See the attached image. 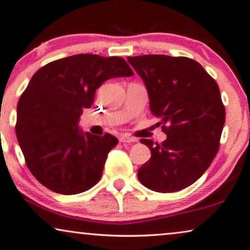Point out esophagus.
<instances>
[{
    "mask_svg": "<svg viewBox=\"0 0 250 250\" xmlns=\"http://www.w3.org/2000/svg\"><path fill=\"white\" fill-rule=\"evenodd\" d=\"M120 142L121 143H134V142H137V139L135 137H131V136L129 135H121L120 136Z\"/></svg>",
    "mask_w": 250,
    "mask_h": 250,
    "instance_id": "34e87169",
    "label": "esophagus"
}]
</instances>
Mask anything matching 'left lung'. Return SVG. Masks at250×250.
<instances>
[{
	"label": "left lung",
	"mask_w": 250,
	"mask_h": 250,
	"mask_svg": "<svg viewBox=\"0 0 250 250\" xmlns=\"http://www.w3.org/2000/svg\"><path fill=\"white\" fill-rule=\"evenodd\" d=\"M161 118L167 139H141L151 159L138 169L143 185L160 193L181 191L204 175L217 154L225 108L217 83L193 59L166 55L128 57Z\"/></svg>",
	"instance_id": "obj_1"
}]
</instances>
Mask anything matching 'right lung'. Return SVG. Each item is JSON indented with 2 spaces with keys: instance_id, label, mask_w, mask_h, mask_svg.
Wrapping results in <instances>:
<instances>
[{
  "instance_id": "1",
  "label": "right lung",
  "mask_w": 250,
  "mask_h": 250,
  "mask_svg": "<svg viewBox=\"0 0 250 250\" xmlns=\"http://www.w3.org/2000/svg\"><path fill=\"white\" fill-rule=\"evenodd\" d=\"M134 75L120 57L74 55L40 68L17 106L16 135L34 177L59 194H78L102 177L114 136H95L79 127L106 80Z\"/></svg>"
}]
</instances>
